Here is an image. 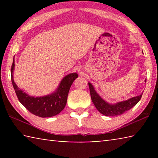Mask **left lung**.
I'll list each match as a JSON object with an SVG mask.
<instances>
[{
	"label": "left lung",
	"mask_w": 158,
	"mask_h": 158,
	"mask_svg": "<svg viewBox=\"0 0 158 158\" xmlns=\"http://www.w3.org/2000/svg\"><path fill=\"white\" fill-rule=\"evenodd\" d=\"M146 82V79L145 80ZM90 93L91 100L94 104L96 109L100 112L102 114L105 115L106 116H116L118 115H121L125 111L130 110L133 106H135L139 102V101L141 100L142 94L129 99V100L119 102L114 105H111L108 102H106L102 98L98 93L95 91L93 85L89 83Z\"/></svg>",
	"instance_id": "obj_1"
}]
</instances>
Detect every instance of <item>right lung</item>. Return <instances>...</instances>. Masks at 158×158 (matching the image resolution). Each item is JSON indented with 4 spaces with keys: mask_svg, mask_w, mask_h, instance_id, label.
Returning <instances> with one entry per match:
<instances>
[{
    "mask_svg": "<svg viewBox=\"0 0 158 158\" xmlns=\"http://www.w3.org/2000/svg\"><path fill=\"white\" fill-rule=\"evenodd\" d=\"M14 69L15 58L11 68V80L19 100L31 113L42 118L54 116L63 110L71 85L78 77L77 73L69 74L62 79L55 92L46 96L35 98L29 96L18 88L13 79Z\"/></svg>",
    "mask_w": 158,
    "mask_h": 158,
    "instance_id": "right-lung-1",
    "label": "right lung"
}]
</instances>
